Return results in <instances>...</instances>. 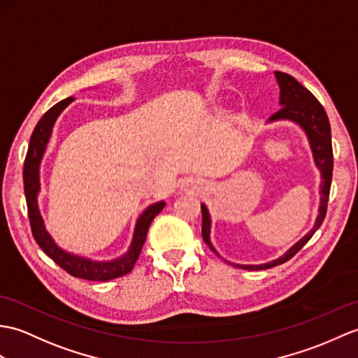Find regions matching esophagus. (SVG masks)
Listing matches in <instances>:
<instances>
[{"mask_svg": "<svg viewBox=\"0 0 358 358\" xmlns=\"http://www.w3.org/2000/svg\"><path fill=\"white\" fill-rule=\"evenodd\" d=\"M185 187H186V190H192V192H194V190H199V187H201V182L190 180V181H186Z\"/></svg>", "mask_w": 358, "mask_h": 358, "instance_id": "obj_1", "label": "esophagus"}]
</instances>
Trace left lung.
I'll list each match as a JSON object with an SVG mask.
<instances>
[{"instance_id": "obj_1", "label": "left lung", "mask_w": 358, "mask_h": 358, "mask_svg": "<svg viewBox=\"0 0 358 358\" xmlns=\"http://www.w3.org/2000/svg\"><path fill=\"white\" fill-rule=\"evenodd\" d=\"M274 78H276L279 90H280L279 93L280 110L271 115L268 119V123L278 122V120H289L296 123L297 127L305 132L306 138H308L314 164L315 168L320 171V178H322L319 215L317 218H315L314 226L308 234H306L302 239H299L293 247H289L284 255L278 257V259H273L265 264H257V265L231 264L235 265V267L244 268V270H265L292 259V257L301 250L306 243H308L311 236L315 234V230L322 226V222L325 220V215H327V206H328V198H329V189H331V180H332V145H331V127H329L327 111L323 110V106L320 105L317 99L313 96L311 91H308L303 85L299 84L293 76H289V74L282 73V71H274ZM201 213H203L201 234H203L204 243L210 247V250H213L220 256V253L215 250V247L210 243L212 220L206 204H201Z\"/></svg>"}]
</instances>
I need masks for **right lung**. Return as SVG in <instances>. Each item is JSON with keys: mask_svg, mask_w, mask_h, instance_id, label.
Returning <instances> with one entry per match:
<instances>
[{"mask_svg": "<svg viewBox=\"0 0 358 358\" xmlns=\"http://www.w3.org/2000/svg\"><path fill=\"white\" fill-rule=\"evenodd\" d=\"M74 101L73 97H66L64 101L57 102L55 106L41 117L38 124L33 129V134L30 137V143L27 149L26 162H24V194H26L27 201V210H29V220L33 238L38 243V245L43 248V252L52 257V259L64 268L66 273H70L74 278L87 279V280H111L115 278H120L123 274H128L143 247L149 226H151L152 220L159 215L163 207L164 201L154 203L148 206L146 209L140 213V217L136 221L134 235H132L131 245L128 252L122 255L120 257H115L113 261H94L90 257H84L79 255H74L64 250L55 243L52 235L48 234L45 229V224L43 217H41L39 206H38V195L41 190V180H39V168L43 157L45 154V149L48 145V140L52 137V131L55 123L59 117L61 113Z\"/></svg>", "mask_w": 358, "mask_h": 358, "instance_id": "right-lung-1", "label": "right lung"}]
</instances>
